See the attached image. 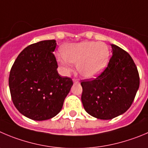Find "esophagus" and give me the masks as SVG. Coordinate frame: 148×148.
Segmentation results:
<instances>
[{"label":"esophagus","mask_w":148,"mask_h":148,"mask_svg":"<svg viewBox=\"0 0 148 148\" xmlns=\"http://www.w3.org/2000/svg\"><path fill=\"white\" fill-rule=\"evenodd\" d=\"M73 81L74 83H79V80L78 78H73Z\"/></svg>","instance_id":"1"}]
</instances>
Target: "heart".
<instances>
[{
    "label": "heart",
    "mask_w": 148,
    "mask_h": 148,
    "mask_svg": "<svg viewBox=\"0 0 148 148\" xmlns=\"http://www.w3.org/2000/svg\"><path fill=\"white\" fill-rule=\"evenodd\" d=\"M62 56L57 62L66 75L71 72L72 63L76 64L77 70L86 78H93L100 74L109 60L110 51L106 44L93 41L70 43L62 48Z\"/></svg>",
    "instance_id": "obj_1"
}]
</instances>
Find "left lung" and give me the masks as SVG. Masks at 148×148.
I'll list each match as a JSON object with an SVG mask.
<instances>
[{
    "mask_svg": "<svg viewBox=\"0 0 148 148\" xmlns=\"http://www.w3.org/2000/svg\"><path fill=\"white\" fill-rule=\"evenodd\" d=\"M112 55L106 68L93 79L82 80L81 101L93 117L109 120L131 107L140 86L138 70L128 52L112 44Z\"/></svg>",
    "mask_w": 148,
    "mask_h": 148,
    "instance_id": "obj_1",
    "label": "left lung"
}]
</instances>
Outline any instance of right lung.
<instances>
[{"label":"right lung","instance_id":"1","mask_svg":"<svg viewBox=\"0 0 148 148\" xmlns=\"http://www.w3.org/2000/svg\"><path fill=\"white\" fill-rule=\"evenodd\" d=\"M55 40H42L25 48L10 70L12 102L26 117L44 121L57 115L73 86L69 77L57 72Z\"/></svg>","mask_w":148,"mask_h":148}]
</instances>
